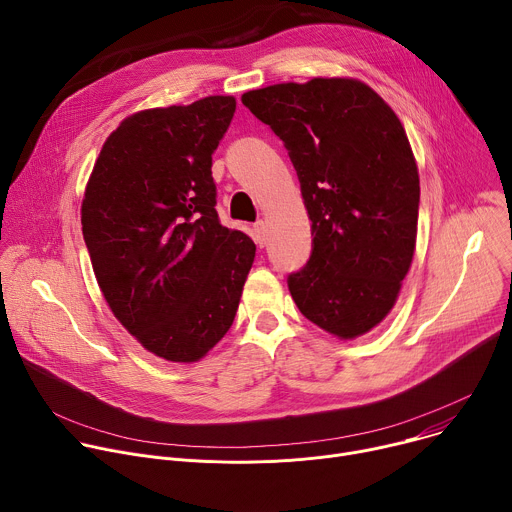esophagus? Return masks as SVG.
I'll use <instances>...</instances> for the list:
<instances>
[{"label": "esophagus", "instance_id": "esophagus-1", "mask_svg": "<svg viewBox=\"0 0 512 512\" xmlns=\"http://www.w3.org/2000/svg\"><path fill=\"white\" fill-rule=\"evenodd\" d=\"M253 239H255L257 247H265V245H267V223H265V221H257V223H255Z\"/></svg>", "mask_w": 512, "mask_h": 512}]
</instances>
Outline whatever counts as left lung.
<instances>
[{"label": "left lung", "instance_id": "obj_1", "mask_svg": "<svg viewBox=\"0 0 512 512\" xmlns=\"http://www.w3.org/2000/svg\"><path fill=\"white\" fill-rule=\"evenodd\" d=\"M241 101L283 141L312 221L291 298L342 340L367 334L393 310L417 239L419 174L399 117L356 79L271 85Z\"/></svg>", "mask_w": 512, "mask_h": 512}]
</instances>
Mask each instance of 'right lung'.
<instances>
[{
	"label": "right lung",
	"mask_w": 512,
	"mask_h": 512,
	"mask_svg": "<svg viewBox=\"0 0 512 512\" xmlns=\"http://www.w3.org/2000/svg\"><path fill=\"white\" fill-rule=\"evenodd\" d=\"M235 97L129 115L107 137L85 188L83 237L103 296L160 358L196 362L237 314L255 243L221 225L212 154Z\"/></svg>",
	"instance_id": "1"
}]
</instances>
